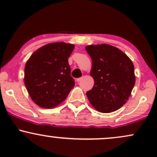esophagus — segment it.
I'll return each instance as SVG.
<instances>
[{
  "label": "esophagus",
  "instance_id": "34e87169",
  "mask_svg": "<svg viewBox=\"0 0 157 157\" xmlns=\"http://www.w3.org/2000/svg\"><path fill=\"white\" fill-rule=\"evenodd\" d=\"M82 79V77H80V78H77V82H80Z\"/></svg>",
  "mask_w": 157,
  "mask_h": 157
}]
</instances>
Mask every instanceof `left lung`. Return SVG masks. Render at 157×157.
<instances>
[{
    "label": "left lung",
    "mask_w": 157,
    "mask_h": 157,
    "mask_svg": "<svg viewBox=\"0 0 157 157\" xmlns=\"http://www.w3.org/2000/svg\"><path fill=\"white\" fill-rule=\"evenodd\" d=\"M86 52L92 60L90 75L94 85L87 91L90 103L101 113H111L128 100L135 81L134 66L127 55L109 44L90 45Z\"/></svg>",
    "instance_id": "obj_1"
}]
</instances>
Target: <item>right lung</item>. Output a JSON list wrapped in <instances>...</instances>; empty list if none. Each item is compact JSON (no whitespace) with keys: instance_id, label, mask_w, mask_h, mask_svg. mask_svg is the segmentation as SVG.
<instances>
[{"instance_id":"right-lung-1","label":"right lung","mask_w":157,"mask_h":157,"mask_svg":"<svg viewBox=\"0 0 157 157\" xmlns=\"http://www.w3.org/2000/svg\"><path fill=\"white\" fill-rule=\"evenodd\" d=\"M75 45L52 43L34 52L25 66L24 84L33 102L52 109L63 102L75 86L68 58Z\"/></svg>"}]
</instances>
